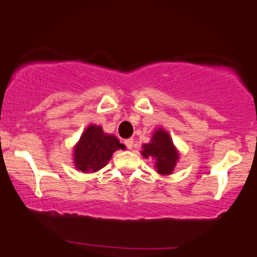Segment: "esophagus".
Here are the masks:
<instances>
[{
	"instance_id": "esophagus-1",
	"label": "esophagus",
	"mask_w": 257,
	"mask_h": 257,
	"mask_svg": "<svg viewBox=\"0 0 257 257\" xmlns=\"http://www.w3.org/2000/svg\"><path fill=\"white\" fill-rule=\"evenodd\" d=\"M124 144H125L126 149L132 150L133 145H134V140H133V139H126V140H124Z\"/></svg>"
}]
</instances>
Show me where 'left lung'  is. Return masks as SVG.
I'll return each mask as SVG.
<instances>
[{
  "mask_svg": "<svg viewBox=\"0 0 257 257\" xmlns=\"http://www.w3.org/2000/svg\"><path fill=\"white\" fill-rule=\"evenodd\" d=\"M141 156L155 161V169L159 175H170L174 172L180 158L179 150L174 145L172 137L166 129L156 128L152 133L151 141L144 144Z\"/></svg>",
  "mask_w": 257,
  "mask_h": 257,
  "instance_id": "obj_1",
  "label": "left lung"
}]
</instances>
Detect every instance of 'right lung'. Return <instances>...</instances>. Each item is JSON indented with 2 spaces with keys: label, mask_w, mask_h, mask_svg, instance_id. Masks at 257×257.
<instances>
[{
  "label": "right lung",
  "mask_w": 257,
  "mask_h": 257,
  "mask_svg": "<svg viewBox=\"0 0 257 257\" xmlns=\"http://www.w3.org/2000/svg\"><path fill=\"white\" fill-rule=\"evenodd\" d=\"M114 135L102 131V126L89 124L73 146V166L85 174L99 172L110 162L117 150H124Z\"/></svg>",
  "instance_id": "1"
}]
</instances>
